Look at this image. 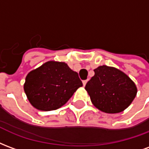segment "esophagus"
Instances as JSON below:
<instances>
[{
	"label": "esophagus",
	"instance_id": "obj_1",
	"mask_svg": "<svg viewBox=\"0 0 149 149\" xmlns=\"http://www.w3.org/2000/svg\"><path fill=\"white\" fill-rule=\"evenodd\" d=\"M87 82H88V80H85V81H83V85H84V86H85V84H87Z\"/></svg>",
	"mask_w": 149,
	"mask_h": 149
}]
</instances>
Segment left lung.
Returning a JSON list of instances; mask_svg holds the SVG:
<instances>
[{"label": "left lung", "mask_w": 149, "mask_h": 149, "mask_svg": "<svg viewBox=\"0 0 149 149\" xmlns=\"http://www.w3.org/2000/svg\"><path fill=\"white\" fill-rule=\"evenodd\" d=\"M94 72L85 85L94 106L106 113H118L127 109L136 96L134 82L125 72L107 65L99 66Z\"/></svg>", "instance_id": "obj_1"}]
</instances>
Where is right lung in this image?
I'll return each instance as SVG.
<instances>
[{
    "label": "right lung",
    "mask_w": 149,
    "mask_h": 149,
    "mask_svg": "<svg viewBox=\"0 0 149 149\" xmlns=\"http://www.w3.org/2000/svg\"><path fill=\"white\" fill-rule=\"evenodd\" d=\"M82 85L77 72L67 64L51 61L29 72L24 90L34 108L51 111L66 104Z\"/></svg>",
    "instance_id": "right-lung-1"
}]
</instances>
